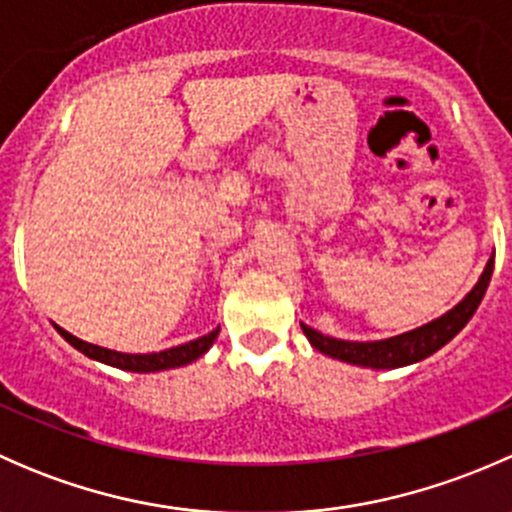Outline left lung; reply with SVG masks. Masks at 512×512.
<instances>
[{
	"label": "left lung",
	"mask_w": 512,
	"mask_h": 512,
	"mask_svg": "<svg viewBox=\"0 0 512 512\" xmlns=\"http://www.w3.org/2000/svg\"><path fill=\"white\" fill-rule=\"evenodd\" d=\"M490 275H493V260L485 265V272L480 275L478 285L471 289V294L461 304H456L443 317L423 324L414 332L399 334V337L381 339V342H344V339L324 337L322 332L307 327V324H302V332L307 334V339L317 352L332 356V359L347 361V364L371 366V369H396V366L414 364V361H421L433 352H438L443 344L451 342L466 327L468 319L476 314L485 289H488Z\"/></svg>",
	"instance_id": "8db88e82"
}]
</instances>
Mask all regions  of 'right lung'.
I'll return each mask as SVG.
<instances>
[{"label":"right lung","instance_id":"1","mask_svg":"<svg viewBox=\"0 0 512 512\" xmlns=\"http://www.w3.org/2000/svg\"><path fill=\"white\" fill-rule=\"evenodd\" d=\"M56 329H59V334L71 344V347H76L79 352L91 356V359H98L103 361V364L118 366V369H126V371H141V374L143 371H163V369H173V366L190 364V361H195L198 356H203L210 347H213V342L218 339V332H220V329H213V332L205 334V337L193 339V342L188 344H180V347L165 349V352H158V354H121V352H111V349L96 347V344L81 342V339H76L74 334L64 332L61 327Z\"/></svg>","mask_w":512,"mask_h":512}]
</instances>
